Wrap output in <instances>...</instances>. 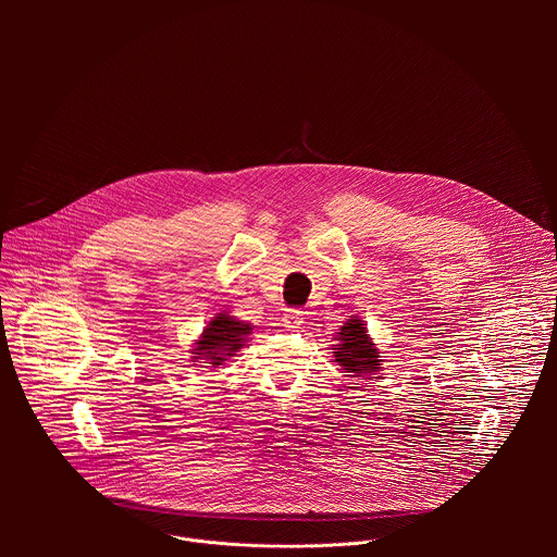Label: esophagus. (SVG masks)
Wrapping results in <instances>:
<instances>
[{
	"mask_svg": "<svg viewBox=\"0 0 557 557\" xmlns=\"http://www.w3.org/2000/svg\"><path fill=\"white\" fill-rule=\"evenodd\" d=\"M301 324H304V312L301 310L293 308V310L286 312V326L288 329H299Z\"/></svg>",
	"mask_w": 557,
	"mask_h": 557,
	"instance_id": "esophagus-1",
	"label": "esophagus"
}]
</instances>
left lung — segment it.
<instances>
[{"instance_id":"left-lung-1","label":"left lung","mask_w":557,"mask_h":557,"mask_svg":"<svg viewBox=\"0 0 557 557\" xmlns=\"http://www.w3.org/2000/svg\"><path fill=\"white\" fill-rule=\"evenodd\" d=\"M339 348H335V361L346 370L352 372V376L372 374L379 370V352L374 350V344L368 339L366 329L359 320H350L346 326H342Z\"/></svg>"}]
</instances>
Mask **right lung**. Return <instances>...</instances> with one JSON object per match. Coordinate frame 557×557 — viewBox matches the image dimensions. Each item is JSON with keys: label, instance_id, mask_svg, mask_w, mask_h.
Wrapping results in <instances>:
<instances>
[{"label": "right lung", "instance_id": "right-lung-1", "mask_svg": "<svg viewBox=\"0 0 557 557\" xmlns=\"http://www.w3.org/2000/svg\"><path fill=\"white\" fill-rule=\"evenodd\" d=\"M249 333H251L249 324L235 322L231 314H218L205 329L194 359H209V363L215 368L224 361V357H231L233 352H237L245 346L247 342L245 337Z\"/></svg>", "mask_w": 557, "mask_h": 557}]
</instances>
